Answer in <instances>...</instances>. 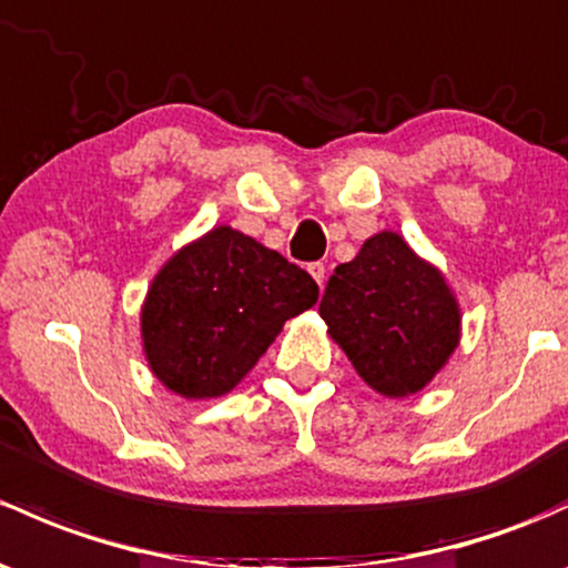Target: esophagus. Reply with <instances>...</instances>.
Masks as SVG:
<instances>
[{
	"instance_id": "esophagus-1",
	"label": "esophagus",
	"mask_w": 568,
	"mask_h": 568,
	"mask_svg": "<svg viewBox=\"0 0 568 568\" xmlns=\"http://www.w3.org/2000/svg\"><path fill=\"white\" fill-rule=\"evenodd\" d=\"M307 272L313 274V280L318 283V288H321V285H324V280H326V266L321 264V261H315V264L307 266Z\"/></svg>"
}]
</instances>
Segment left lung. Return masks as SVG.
Segmentation results:
<instances>
[{
  "mask_svg": "<svg viewBox=\"0 0 568 568\" xmlns=\"http://www.w3.org/2000/svg\"><path fill=\"white\" fill-rule=\"evenodd\" d=\"M329 337L384 397L422 392L459 345L463 313L444 272L394 231L339 264L318 304Z\"/></svg>",
  "mask_w": 568,
  "mask_h": 568,
  "instance_id": "obj_1",
  "label": "left lung"
}]
</instances>
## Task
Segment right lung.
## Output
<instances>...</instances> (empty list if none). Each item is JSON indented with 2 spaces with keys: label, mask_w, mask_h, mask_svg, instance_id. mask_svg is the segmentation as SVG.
<instances>
[{
  "label": "right lung",
  "mask_w": 568,
  "mask_h": 568,
  "mask_svg": "<svg viewBox=\"0 0 568 568\" xmlns=\"http://www.w3.org/2000/svg\"><path fill=\"white\" fill-rule=\"evenodd\" d=\"M318 302V285L253 236L217 225L176 250L141 307L154 378L184 399L229 394L283 324Z\"/></svg>",
  "instance_id": "add662e5"
}]
</instances>
